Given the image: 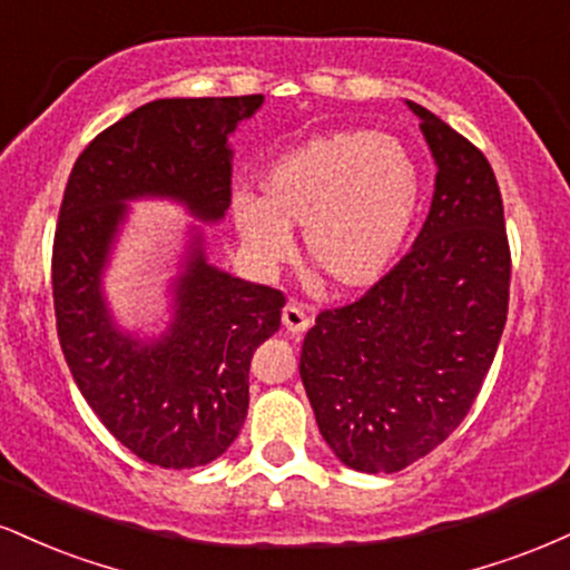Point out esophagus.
I'll use <instances>...</instances> for the list:
<instances>
[{"label":"esophagus","instance_id":"1","mask_svg":"<svg viewBox=\"0 0 570 570\" xmlns=\"http://www.w3.org/2000/svg\"><path fill=\"white\" fill-rule=\"evenodd\" d=\"M281 322H284V330L289 335H303V332L311 330V316L299 305H286L284 313H281Z\"/></svg>","mask_w":570,"mask_h":570}]
</instances>
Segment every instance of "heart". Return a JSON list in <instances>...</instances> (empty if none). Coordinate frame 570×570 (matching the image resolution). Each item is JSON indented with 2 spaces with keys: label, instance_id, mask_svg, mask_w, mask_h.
Listing matches in <instances>:
<instances>
[{
  "label": "heart",
  "instance_id": "1",
  "mask_svg": "<svg viewBox=\"0 0 570 570\" xmlns=\"http://www.w3.org/2000/svg\"><path fill=\"white\" fill-rule=\"evenodd\" d=\"M259 193L235 189L230 217L248 259L276 267L303 227L305 263L332 292L377 284L407 244L423 198L415 155L396 136L335 130L278 155Z\"/></svg>",
  "mask_w": 570,
  "mask_h": 570
}]
</instances>
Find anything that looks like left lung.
I'll list each match as a JSON object with an SVG mask.
<instances>
[{
  "instance_id": "left-lung-1",
  "label": "left lung",
  "mask_w": 570,
  "mask_h": 570,
  "mask_svg": "<svg viewBox=\"0 0 570 570\" xmlns=\"http://www.w3.org/2000/svg\"><path fill=\"white\" fill-rule=\"evenodd\" d=\"M436 163L429 217L407 257L305 335L299 377L332 453L394 474L442 444L472 410L507 324L509 259L493 168L415 101Z\"/></svg>"
}]
</instances>
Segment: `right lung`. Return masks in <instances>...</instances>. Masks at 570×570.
<instances>
[{
    "label": "right lung",
    "instance_id": "add662e5",
    "mask_svg": "<svg viewBox=\"0 0 570 570\" xmlns=\"http://www.w3.org/2000/svg\"><path fill=\"white\" fill-rule=\"evenodd\" d=\"M265 96L158 98L109 126L71 168L53 244V303L77 389L134 455L163 469L206 466L248 410V367L281 326L284 294L212 265L190 226L169 282L160 336L122 331L102 276L128 202L171 199L202 225L230 208V136Z\"/></svg>",
    "mask_w": 570,
    "mask_h": 570
}]
</instances>
